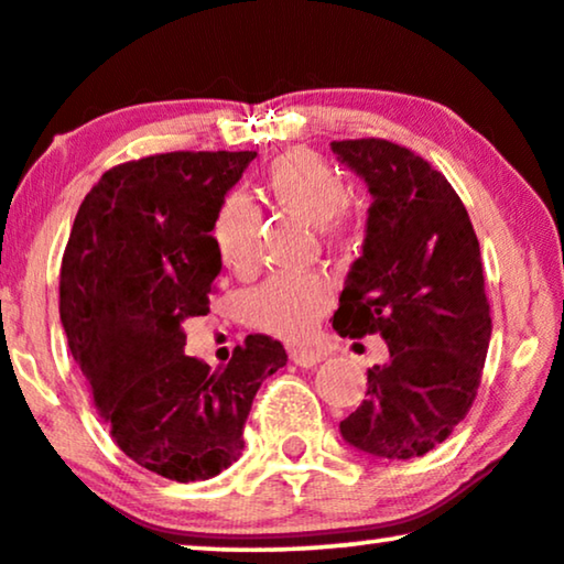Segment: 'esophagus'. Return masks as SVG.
Returning <instances> with one entry per match:
<instances>
[{"label": "esophagus", "instance_id": "esophagus-1", "mask_svg": "<svg viewBox=\"0 0 564 564\" xmlns=\"http://www.w3.org/2000/svg\"><path fill=\"white\" fill-rule=\"evenodd\" d=\"M290 358H293L295 366H301V368H314V366L322 364L324 352L311 350V347H295V350H290Z\"/></svg>", "mask_w": 564, "mask_h": 564}]
</instances>
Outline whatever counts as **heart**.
I'll list each match as a JSON object with an SVG mask.
<instances>
[{"label":"heart","mask_w":564,"mask_h":564,"mask_svg":"<svg viewBox=\"0 0 564 564\" xmlns=\"http://www.w3.org/2000/svg\"><path fill=\"white\" fill-rule=\"evenodd\" d=\"M269 198L282 212L324 227L335 221L350 200V185L337 166L308 149H290L269 164L263 175ZM259 212L240 193L221 200L212 221V240L221 263L232 271H250L256 263ZM343 227H329V238ZM335 303V288L324 274L271 276L246 297V316L256 329L284 339H305Z\"/></svg>","instance_id":"1"}]
</instances>
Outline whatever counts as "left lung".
<instances>
[{"instance_id": "1", "label": "left lung", "mask_w": 564, "mask_h": 564, "mask_svg": "<svg viewBox=\"0 0 564 564\" xmlns=\"http://www.w3.org/2000/svg\"><path fill=\"white\" fill-rule=\"evenodd\" d=\"M332 151L373 198L332 326L389 347L339 431L377 460H410L447 440L481 384L491 339L481 248L460 196L426 159L381 138L332 141Z\"/></svg>"}]
</instances>
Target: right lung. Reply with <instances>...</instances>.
Wrapping results in <instances>:
<instances>
[{
    "instance_id": "add662e5",
    "label": "right lung",
    "mask_w": 564,
    "mask_h": 564,
    "mask_svg": "<svg viewBox=\"0 0 564 564\" xmlns=\"http://www.w3.org/2000/svg\"><path fill=\"white\" fill-rule=\"evenodd\" d=\"M256 151H172L104 172L75 214L59 318L99 415L130 460L170 481H206L242 452L261 381L288 364L280 339L248 335L212 371L185 356L221 259L212 221Z\"/></svg>"
}]
</instances>
